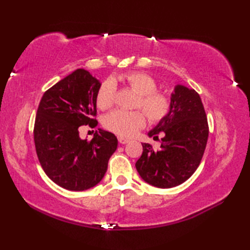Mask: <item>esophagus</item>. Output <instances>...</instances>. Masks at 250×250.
I'll return each mask as SVG.
<instances>
[{"mask_svg":"<svg viewBox=\"0 0 250 250\" xmlns=\"http://www.w3.org/2000/svg\"><path fill=\"white\" fill-rule=\"evenodd\" d=\"M118 141L120 144H126V143L130 142V140L125 139V137H122V136H118Z\"/></svg>","mask_w":250,"mask_h":250,"instance_id":"1","label":"esophagus"}]
</instances>
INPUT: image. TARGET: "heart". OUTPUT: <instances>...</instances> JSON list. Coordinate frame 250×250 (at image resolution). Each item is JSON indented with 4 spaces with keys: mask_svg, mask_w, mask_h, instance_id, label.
<instances>
[{
    "mask_svg": "<svg viewBox=\"0 0 250 250\" xmlns=\"http://www.w3.org/2000/svg\"><path fill=\"white\" fill-rule=\"evenodd\" d=\"M126 86L139 94L135 107L142 108L153 124L160 122L169 114L171 100L162 92L157 91V82L150 75L142 72H131L119 77ZM116 83L111 78L101 84L97 94V105L101 109H108L115 103ZM146 124L145 115L141 110L116 109L105 116L106 129L121 136H132Z\"/></svg>",
    "mask_w": 250,
    "mask_h": 250,
    "instance_id": "b5f03b06",
    "label": "heart"
}]
</instances>
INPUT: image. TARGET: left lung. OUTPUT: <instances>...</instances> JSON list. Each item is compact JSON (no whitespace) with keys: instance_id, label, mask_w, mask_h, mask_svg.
<instances>
[{"instance_id":"8db88e82","label":"left lung","mask_w":250,"mask_h":250,"mask_svg":"<svg viewBox=\"0 0 250 250\" xmlns=\"http://www.w3.org/2000/svg\"><path fill=\"white\" fill-rule=\"evenodd\" d=\"M163 134L159 150L144 143L135 167L141 177L158 188H172L189 179L204 155L208 124L199 93L176 84L171 94V110L151 131L149 137Z\"/></svg>"}]
</instances>
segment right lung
I'll list each match as a JSON object with an SVG mask.
<instances>
[{
  "label": "right lung",
  "instance_id": "obj_1",
  "mask_svg": "<svg viewBox=\"0 0 250 250\" xmlns=\"http://www.w3.org/2000/svg\"><path fill=\"white\" fill-rule=\"evenodd\" d=\"M101 83L77 68L44 93L37 108L34 143L42 167L52 182L71 191L98 185L107 171L118 141L99 129L91 141L79 137V126H95Z\"/></svg>",
  "mask_w": 250,
  "mask_h": 250
}]
</instances>
